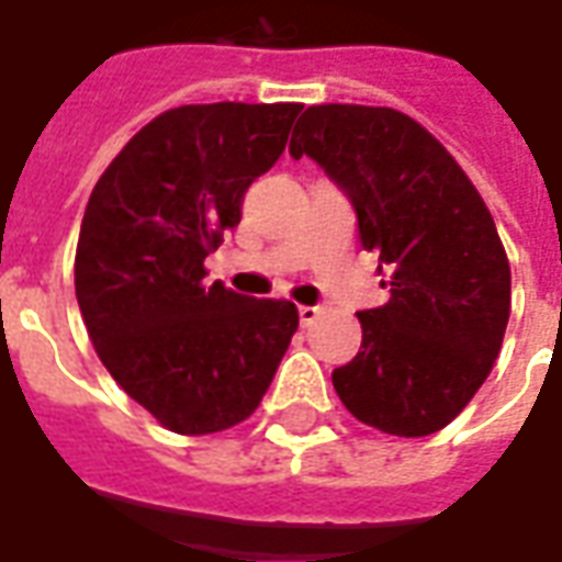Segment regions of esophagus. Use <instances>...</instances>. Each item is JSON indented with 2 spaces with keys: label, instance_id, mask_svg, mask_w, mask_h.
Masks as SVG:
<instances>
[{
  "label": "esophagus",
  "instance_id": "1",
  "mask_svg": "<svg viewBox=\"0 0 562 562\" xmlns=\"http://www.w3.org/2000/svg\"><path fill=\"white\" fill-rule=\"evenodd\" d=\"M323 316V307L319 304H301L297 307V319H301V326H311V323H316Z\"/></svg>",
  "mask_w": 562,
  "mask_h": 562
}]
</instances>
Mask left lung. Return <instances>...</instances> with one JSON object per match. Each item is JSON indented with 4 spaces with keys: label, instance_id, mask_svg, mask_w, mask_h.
Masks as SVG:
<instances>
[{
    "label": "left lung",
    "instance_id": "8db88e82",
    "mask_svg": "<svg viewBox=\"0 0 562 562\" xmlns=\"http://www.w3.org/2000/svg\"><path fill=\"white\" fill-rule=\"evenodd\" d=\"M289 153L345 193L387 304L360 311L362 345L331 372L341 403L393 437L437 434L502 350L510 267L476 187L437 137L391 106H307Z\"/></svg>",
    "mask_w": 562,
    "mask_h": 562
}]
</instances>
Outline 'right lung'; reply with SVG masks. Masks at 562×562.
<instances>
[{
  "label": "right lung",
  "instance_id": "add662e5",
  "mask_svg": "<svg viewBox=\"0 0 562 562\" xmlns=\"http://www.w3.org/2000/svg\"><path fill=\"white\" fill-rule=\"evenodd\" d=\"M301 104H187L110 162L86 205L76 301L106 372L187 437L246 422L297 329V307L205 282L202 261L273 169Z\"/></svg>",
  "mask_w": 562,
  "mask_h": 562
}]
</instances>
